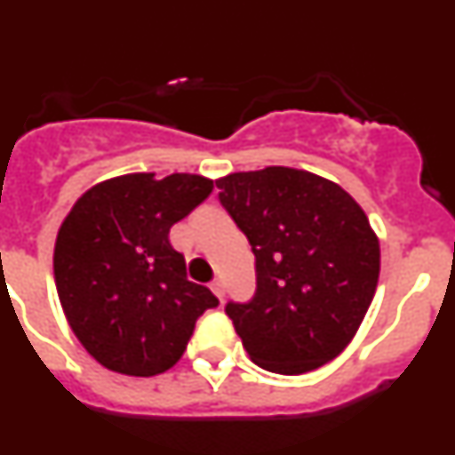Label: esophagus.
I'll list each match as a JSON object with an SVG mask.
<instances>
[{
    "label": "esophagus",
    "mask_w": 455,
    "mask_h": 455,
    "mask_svg": "<svg viewBox=\"0 0 455 455\" xmlns=\"http://www.w3.org/2000/svg\"><path fill=\"white\" fill-rule=\"evenodd\" d=\"M212 291H214L216 296H219V299H223V296H225V284H223V280H219V277H216L214 283H212Z\"/></svg>",
    "instance_id": "1"
}]
</instances>
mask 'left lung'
Instances as JSON below:
<instances>
[{
  "label": "left lung",
  "mask_w": 455,
  "mask_h": 455,
  "mask_svg": "<svg viewBox=\"0 0 455 455\" xmlns=\"http://www.w3.org/2000/svg\"><path fill=\"white\" fill-rule=\"evenodd\" d=\"M216 187L257 259L255 299L225 307L252 363L299 376L335 360L380 275V243L364 209L303 168L230 172Z\"/></svg>",
  "instance_id": "left-lung-1"
}]
</instances>
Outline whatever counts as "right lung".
Returning <instances> with one entry per match:
<instances>
[{"label":"right lung","mask_w":455,"mask_h":455,"mask_svg":"<svg viewBox=\"0 0 455 455\" xmlns=\"http://www.w3.org/2000/svg\"><path fill=\"white\" fill-rule=\"evenodd\" d=\"M214 180L127 172L88 188L54 243V283L63 315L102 367L156 376L178 364L196 321L219 299L187 277L168 232L198 207Z\"/></svg>","instance_id":"right-lung-1"}]
</instances>
